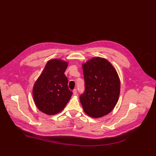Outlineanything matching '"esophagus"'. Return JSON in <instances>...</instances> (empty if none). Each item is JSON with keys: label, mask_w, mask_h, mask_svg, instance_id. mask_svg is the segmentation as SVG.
<instances>
[{"label": "esophagus", "mask_w": 156, "mask_h": 156, "mask_svg": "<svg viewBox=\"0 0 156 156\" xmlns=\"http://www.w3.org/2000/svg\"><path fill=\"white\" fill-rule=\"evenodd\" d=\"M73 95H77V90H76V89H75V90H73Z\"/></svg>", "instance_id": "esophagus-1"}]
</instances>
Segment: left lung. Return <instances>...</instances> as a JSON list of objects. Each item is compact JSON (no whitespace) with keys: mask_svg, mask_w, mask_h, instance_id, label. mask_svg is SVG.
Instances as JSON below:
<instances>
[{"mask_svg":"<svg viewBox=\"0 0 156 156\" xmlns=\"http://www.w3.org/2000/svg\"><path fill=\"white\" fill-rule=\"evenodd\" d=\"M84 92L80 101L84 112L92 117L105 115L116 105L120 80L114 66L104 58L96 57L83 65Z\"/></svg>","mask_w":156,"mask_h":156,"instance_id":"8db88e82","label":"left lung"}]
</instances>
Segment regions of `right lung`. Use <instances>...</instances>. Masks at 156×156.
Instances as JSON below:
<instances>
[{
	"label": "right lung",
	"mask_w": 156,
	"mask_h": 156,
	"mask_svg": "<svg viewBox=\"0 0 156 156\" xmlns=\"http://www.w3.org/2000/svg\"><path fill=\"white\" fill-rule=\"evenodd\" d=\"M68 63L58 59L48 62L35 82L33 96L35 105L48 115L59 113L65 107L73 94L69 89L65 71Z\"/></svg>",
	"instance_id": "obj_1"
}]
</instances>
